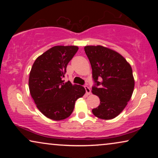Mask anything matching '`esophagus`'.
Wrapping results in <instances>:
<instances>
[{
    "label": "esophagus",
    "instance_id": "obj_1",
    "mask_svg": "<svg viewBox=\"0 0 158 158\" xmlns=\"http://www.w3.org/2000/svg\"><path fill=\"white\" fill-rule=\"evenodd\" d=\"M84 88H85V92H86V94H87L88 95H90V93H91V90H90V88L88 87V86L87 85H85V86H84Z\"/></svg>",
    "mask_w": 158,
    "mask_h": 158
}]
</instances>
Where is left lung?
<instances>
[{
  "label": "left lung",
  "instance_id": "left-lung-1",
  "mask_svg": "<svg viewBox=\"0 0 158 158\" xmlns=\"http://www.w3.org/2000/svg\"><path fill=\"white\" fill-rule=\"evenodd\" d=\"M85 52L92 68V93L100 105L92 110L102 119H111L122 112L135 88L132 69L120 54L103 46H86Z\"/></svg>",
  "mask_w": 158,
  "mask_h": 158
}]
</instances>
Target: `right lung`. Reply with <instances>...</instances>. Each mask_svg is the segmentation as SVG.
<instances>
[{
  "label": "right lung",
  "mask_w": 158,
  "mask_h": 158,
  "mask_svg": "<svg viewBox=\"0 0 158 158\" xmlns=\"http://www.w3.org/2000/svg\"><path fill=\"white\" fill-rule=\"evenodd\" d=\"M78 50L76 46H55L36 58L29 74V88L38 109L47 118L59 121L73 113L83 86L64 83L68 62Z\"/></svg>",
  "instance_id": "right-lung-1"
}]
</instances>
